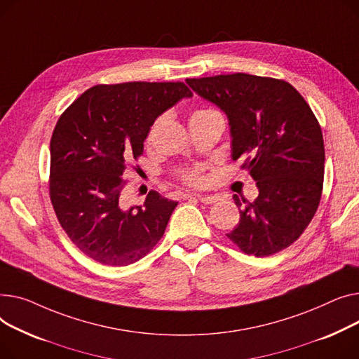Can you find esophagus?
I'll return each mask as SVG.
<instances>
[{
  "instance_id": "esophagus-1",
  "label": "esophagus",
  "mask_w": 359,
  "mask_h": 359,
  "mask_svg": "<svg viewBox=\"0 0 359 359\" xmlns=\"http://www.w3.org/2000/svg\"><path fill=\"white\" fill-rule=\"evenodd\" d=\"M197 198L203 203V204H213L216 201H219L217 196H197Z\"/></svg>"
}]
</instances>
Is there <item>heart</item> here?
Returning a JSON list of instances; mask_svg holds the SVG:
<instances>
[{
  "instance_id": "heart-1",
  "label": "heart",
  "mask_w": 359,
  "mask_h": 359,
  "mask_svg": "<svg viewBox=\"0 0 359 359\" xmlns=\"http://www.w3.org/2000/svg\"><path fill=\"white\" fill-rule=\"evenodd\" d=\"M200 111H204V110H200ZM187 178H188V181H191L193 184H201L203 182V178L200 177L198 172H189L187 175Z\"/></svg>"
}]
</instances>
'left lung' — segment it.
I'll return each mask as SVG.
<instances>
[{"instance_id":"8db88e82","label":"left lung","mask_w":359,"mask_h":359,"mask_svg":"<svg viewBox=\"0 0 359 359\" xmlns=\"http://www.w3.org/2000/svg\"><path fill=\"white\" fill-rule=\"evenodd\" d=\"M185 82L226 114L231 158H246L259 191L254 203L233 196L241 219L226 236L245 254H277L299 239L320 201L325 146L318 120L285 81L231 74Z\"/></svg>"}]
</instances>
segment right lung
<instances>
[{
	"label": "right lung",
	"mask_w": 359,
	"mask_h": 359,
	"mask_svg": "<svg viewBox=\"0 0 359 359\" xmlns=\"http://www.w3.org/2000/svg\"><path fill=\"white\" fill-rule=\"evenodd\" d=\"M193 93L182 82L97 86L60 116L50 140V200L63 230L97 262L124 266L163 236L177 201L149 191L121 205L126 163L143 152L155 120Z\"/></svg>",
	"instance_id": "obj_1"
}]
</instances>
